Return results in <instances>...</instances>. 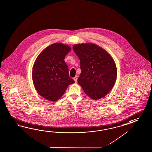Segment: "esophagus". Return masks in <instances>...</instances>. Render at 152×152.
I'll return each instance as SVG.
<instances>
[{
	"instance_id": "esophagus-1",
	"label": "esophagus",
	"mask_w": 152,
	"mask_h": 152,
	"mask_svg": "<svg viewBox=\"0 0 152 152\" xmlns=\"http://www.w3.org/2000/svg\"><path fill=\"white\" fill-rule=\"evenodd\" d=\"M74 80L75 83H76V82H77V76H75V77L74 78Z\"/></svg>"
}]
</instances>
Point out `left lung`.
Here are the masks:
<instances>
[{"mask_svg":"<svg viewBox=\"0 0 152 152\" xmlns=\"http://www.w3.org/2000/svg\"><path fill=\"white\" fill-rule=\"evenodd\" d=\"M73 50L80 60L78 84L93 99L103 98L113 88L117 77L113 58L105 49L91 43L74 45Z\"/></svg>","mask_w":152,"mask_h":152,"instance_id":"obj_1","label":"left lung"}]
</instances>
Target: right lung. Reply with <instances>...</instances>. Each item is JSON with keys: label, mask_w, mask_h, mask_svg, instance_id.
Instances as JSON below:
<instances>
[{"label": "right lung", "mask_w": 152, "mask_h": 152, "mask_svg": "<svg viewBox=\"0 0 152 152\" xmlns=\"http://www.w3.org/2000/svg\"><path fill=\"white\" fill-rule=\"evenodd\" d=\"M70 47L61 43L49 45L37 56L32 68V80L38 93L47 100L56 102L74 83L69 76L65 58Z\"/></svg>", "instance_id": "1"}]
</instances>
